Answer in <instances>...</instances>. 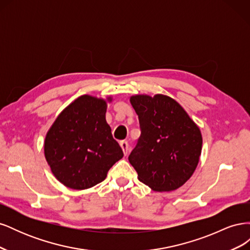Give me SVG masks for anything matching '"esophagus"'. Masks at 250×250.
<instances>
[{"instance_id":"obj_1","label":"esophagus","mask_w":250,"mask_h":250,"mask_svg":"<svg viewBox=\"0 0 250 250\" xmlns=\"http://www.w3.org/2000/svg\"><path fill=\"white\" fill-rule=\"evenodd\" d=\"M120 146L122 148L124 154L126 155L128 153V148H129V145H128V143L126 141H121L120 142Z\"/></svg>"}]
</instances>
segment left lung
<instances>
[{"instance_id":"left-lung-1","label":"left lung","mask_w":250,"mask_h":250,"mask_svg":"<svg viewBox=\"0 0 250 250\" xmlns=\"http://www.w3.org/2000/svg\"><path fill=\"white\" fill-rule=\"evenodd\" d=\"M141 137L128 157L143 184L156 192L177 190L190 179L199 163V127L171 97L134 95Z\"/></svg>"}]
</instances>
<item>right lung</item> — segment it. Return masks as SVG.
<instances>
[{
	"label": "right lung",
	"mask_w": 250,
	"mask_h": 250,
	"mask_svg": "<svg viewBox=\"0 0 250 250\" xmlns=\"http://www.w3.org/2000/svg\"><path fill=\"white\" fill-rule=\"evenodd\" d=\"M106 100L89 95L78 97L59 113L46 134L44 157L51 171L63 186L85 190L107 176L108 170L123 157L105 119Z\"/></svg>",
	"instance_id": "add662e5"
}]
</instances>
